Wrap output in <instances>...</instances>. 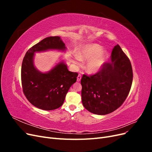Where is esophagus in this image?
Wrapping results in <instances>:
<instances>
[{"instance_id":"obj_1","label":"esophagus","mask_w":152,"mask_h":152,"mask_svg":"<svg viewBox=\"0 0 152 152\" xmlns=\"http://www.w3.org/2000/svg\"><path fill=\"white\" fill-rule=\"evenodd\" d=\"M81 78H82V76L79 74V75L77 76V82H80V80H81Z\"/></svg>"}]
</instances>
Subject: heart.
<instances>
[{"label":"heart","instance_id":"1","mask_svg":"<svg viewBox=\"0 0 152 152\" xmlns=\"http://www.w3.org/2000/svg\"><path fill=\"white\" fill-rule=\"evenodd\" d=\"M109 58L107 50L98 44H88L82 46L77 53V57L73 63L80 65V61H88L86 69L89 73L100 72L107 63Z\"/></svg>","mask_w":152,"mask_h":152}]
</instances>
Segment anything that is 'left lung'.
Instances as JSON below:
<instances>
[{"instance_id":"8db88e82","label":"left lung","mask_w":152,"mask_h":152,"mask_svg":"<svg viewBox=\"0 0 152 152\" xmlns=\"http://www.w3.org/2000/svg\"><path fill=\"white\" fill-rule=\"evenodd\" d=\"M111 62L94 75L81 79L82 102L96 115H107L120 107L129 93L132 82L130 60L117 44L112 50Z\"/></svg>"}]
</instances>
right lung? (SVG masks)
I'll list each match as a JSON object with an SVG mask.
<instances>
[{"label":"right lung","mask_w":152,"mask_h":152,"mask_svg":"<svg viewBox=\"0 0 152 152\" xmlns=\"http://www.w3.org/2000/svg\"><path fill=\"white\" fill-rule=\"evenodd\" d=\"M61 50L66 48L59 37H49L31 47L26 52L21 66L23 91L31 104L44 110H53L63 104L70 87L77 81L78 73L68 71L61 60L47 72L39 71L34 65L35 53Z\"/></svg>","instance_id":"obj_1"}]
</instances>
